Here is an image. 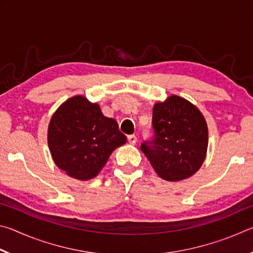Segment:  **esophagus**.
<instances>
[{"instance_id":"34e87169","label":"esophagus","mask_w":253,"mask_h":253,"mask_svg":"<svg viewBox=\"0 0 253 253\" xmlns=\"http://www.w3.org/2000/svg\"><path fill=\"white\" fill-rule=\"evenodd\" d=\"M127 139H128V142H129L130 144H136V142H137V137L135 135L127 136Z\"/></svg>"}]
</instances>
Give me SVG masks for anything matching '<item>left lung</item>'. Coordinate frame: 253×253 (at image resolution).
I'll return each mask as SVG.
<instances>
[{
    "label": "left lung",
    "mask_w": 253,
    "mask_h": 253,
    "mask_svg": "<svg viewBox=\"0 0 253 253\" xmlns=\"http://www.w3.org/2000/svg\"><path fill=\"white\" fill-rule=\"evenodd\" d=\"M153 136L142 144L143 153L166 181H182L203 164L208 148V126L194 105L170 96L153 108Z\"/></svg>",
    "instance_id": "1"
}]
</instances>
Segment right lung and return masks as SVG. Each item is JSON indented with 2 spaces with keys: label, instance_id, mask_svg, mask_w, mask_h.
<instances>
[{
  "label": "right lung",
  "instance_id": "add662e5",
  "mask_svg": "<svg viewBox=\"0 0 253 253\" xmlns=\"http://www.w3.org/2000/svg\"><path fill=\"white\" fill-rule=\"evenodd\" d=\"M126 140L115 119L104 116L99 106L81 96L60 106L49 125L48 143L54 163L81 181L95 177L114 149Z\"/></svg>",
  "mask_w": 253,
  "mask_h": 253
}]
</instances>
